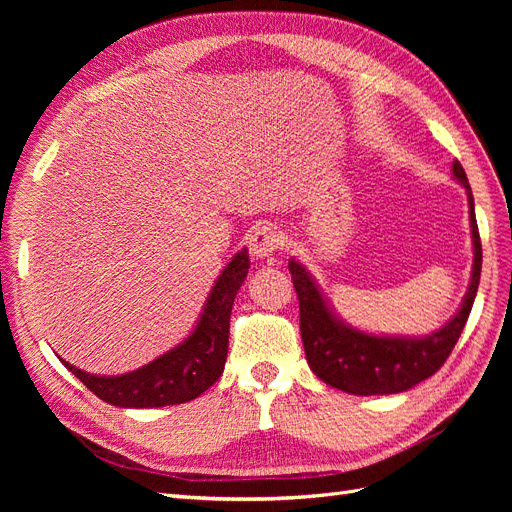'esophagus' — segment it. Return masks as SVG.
<instances>
[{"mask_svg":"<svg viewBox=\"0 0 512 512\" xmlns=\"http://www.w3.org/2000/svg\"><path fill=\"white\" fill-rule=\"evenodd\" d=\"M282 245L284 235L273 226H260L252 232L250 239H247V247H250V254L256 260L273 256L277 250H282Z\"/></svg>","mask_w":512,"mask_h":512,"instance_id":"esophagus-1","label":"esophagus"}]
</instances>
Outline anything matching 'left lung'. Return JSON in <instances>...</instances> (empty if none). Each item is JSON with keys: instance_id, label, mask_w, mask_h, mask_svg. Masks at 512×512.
Returning <instances> with one entry per match:
<instances>
[{"instance_id": "left-lung-1", "label": "left lung", "mask_w": 512, "mask_h": 512, "mask_svg": "<svg viewBox=\"0 0 512 512\" xmlns=\"http://www.w3.org/2000/svg\"><path fill=\"white\" fill-rule=\"evenodd\" d=\"M453 177L468 194L474 265L466 297H463L457 314L442 329L423 337L374 335L354 329L352 324L344 322L333 312L312 273L294 258L288 260L292 284L299 297L301 337L307 363L314 374L333 389L350 395L404 393L414 384L436 374L448 359V354L453 352L472 312L480 282V267H483V247H480L476 226L474 196L466 170L457 160L453 162Z\"/></svg>"}]
</instances>
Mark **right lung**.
Wrapping results in <instances>:
<instances>
[{"mask_svg":"<svg viewBox=\"0 0 512 512\" xmlns=\"http://www.w3.org/2000/svg\"><path fill=\"white\" fill-rule=\"evenodd\" d=\"M247 269L250 256L243 247L215 280L194 331L179 346L143 367L121 376H96L64 359L59 361L91 393L117 408H162L192 401L222 376L232 303L245 282Z\"/></svg>","mask_w":512,"mask_h":512,"instance_id":"right-lung-1","label":"right lung"}]
</instances>
